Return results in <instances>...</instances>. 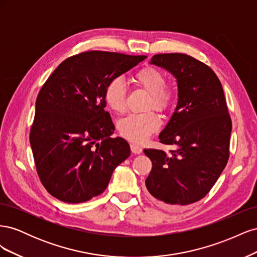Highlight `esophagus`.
Segmentation results:
<instances>
[{
	"mask_svg": "<svg viewBox=\"0 0 257 257\" xmlns=\"http://www.w3.org/2000/svg\"><path fill=\"white\" fill-rule=\"evenodd\" d=\"M131 150L135 154H141L143 152V148L137 144H131Z\"/></svg>",
	"mask_w": 257,
	"mask_h": 257,
	"instance_id": "obj_1",
	"label": "esophagus"
}]
</instances>
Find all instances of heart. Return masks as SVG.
I'll list each match as a JSON object with an SVG mask.
<instances>
[{"label":"heart","instance_id":"heart-1","mask_svg":"<svg viewBox=\"0 0 257 257\" xmlns=\"http://www.w3.org/2000/svg\"><path fill=\"white\" fill-rule=\"evenodd\" d=\"M133 80L139 88L150 94L148 108L153 107L165 111L174 102V91L166 85L165 75L158 68L147 66L138 71ZM105 100L111 110L123 113L126 108V89L120 78H114L107 84ZM160 127V120L153 111L143 114H128L118 122L119 133L135 143H143Z\"/></svg>","mask_w":257,"mask_h":257}]
</instances>
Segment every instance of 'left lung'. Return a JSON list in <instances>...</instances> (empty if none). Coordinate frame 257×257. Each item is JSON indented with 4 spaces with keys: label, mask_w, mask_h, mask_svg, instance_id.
Wrapping results in <instances>:
<instances>
[{
    "label": "left lung",
    "mask_w": 257,
    "mask_h": 257,
    "mask_svg": "<svg viewBox=\"0 0 257 257\" xmlns=\"http://www.w3.org/2000/svg\"><path fill=\"white\" fill-rule=\"evenodd\" d=\"M178 85V103L159 139L169 152L145 149L152 162L146 188L154 203L176 208L204 198L229 157L231 121L222 84L208 65L183 53L155 54Z\"/></svg>",
    "instance_id": "obj_1"
}]
</instances>
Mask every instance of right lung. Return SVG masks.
Instances as JSON below:
<instances>
[{
    "instance_id": "1",
    "label": "right lung",
    "mask_w": 257,
    "mask_h": 257,
    "mask_svg": "<svg viewBox=\"0 0 257 257\" xmlns=\"http://www.w3.org/2000/svg\"><path fill=\"white\" fill-rule=\"evenodd\" d=\"M146 56L87 51L54 69L38 93L30 144L45 189L64 203L102 194L115 167L131 154L106 107L107 84Z\"/></svg>"
}]
</instances>
